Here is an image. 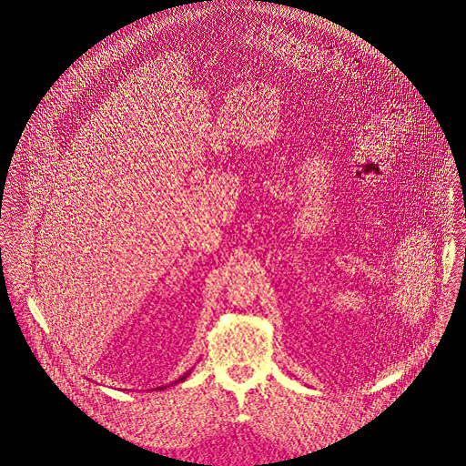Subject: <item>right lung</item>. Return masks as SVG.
Listing matches in <instances>:
<instances>
[{
	"label": "right lung",
	"mask_w": 466,
	"mask_h": 466,
	"mask_svg": "<svg viewBox=\"0 0 466 466\" xmlns=\"http://www.w3.org/2000/svg\"><path fill=\"white\" fill-rule=\"evenodd\" d=\"M187 375H188V373H187ZM187 375H185V377H181L179 380H185V379H187ZM179 380H177V382H179ZM157 390H163V388H157Z\"/></svg>",
	"instance_id": "add662e5"
}]
</instances>
